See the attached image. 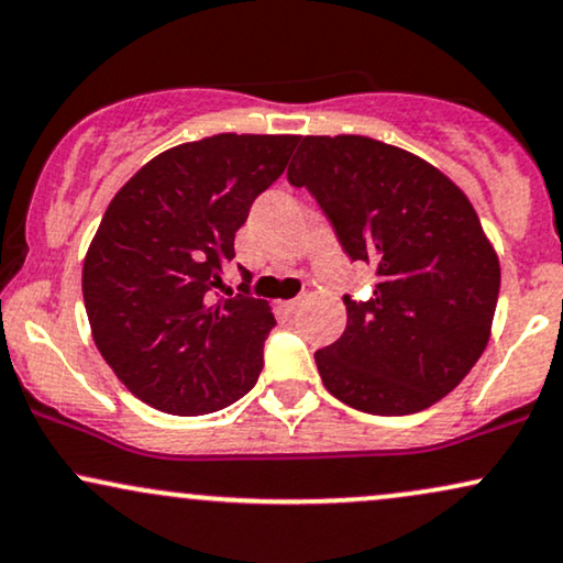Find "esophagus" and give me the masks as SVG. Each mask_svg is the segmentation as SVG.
Instances as JSON below:
<instances>
[{
  "label": "esophagus",
  "mask_w": 563,
  "mask_h": 563,
  "mask_svg": "<svg viewBox=\"0 0 563 563\" xmlns=\"http://www.w3.org/2000/svg\"><path fill=\"white\" fill-rule=\"evenodd\" d=\"M300 305H302V297H295V300H287V302H284V308H287L289 313H295V310L300 308Z\"/></svg>",
  "instance_id": "34e87169"
}]
</instances>
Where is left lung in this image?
Returning <instances> with one entry per match:
<instances>
[{"instance_id":"left-lung-1","label":"left lung","mask_w":563,"mask_h":563,"mask_svg":"<svg viewBox=\"0 0 563 563\" xmlns=\"http://www.w3.org/2000/svg\"><path fill=\"white\" fill-rule=\"evenodd\" d=\"M350 261L376 274L344 295L346 329L316 352L323 386L367 415H412L483 355L501 268L467 196L422 158L363 135H308L287 169Z\"/></svg>"}]
</instances>
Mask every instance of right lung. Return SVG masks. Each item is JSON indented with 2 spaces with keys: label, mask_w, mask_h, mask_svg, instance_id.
<instances>
[{
  "label": "right lung",
  "mask_w": 563,
  "mask_h": 563,
  "mask_svg": "<svg viewBox=\"0 0 563 563\" xmlns=\"http://www.w3.org/2000/svg\"><path fill=\"white\" fill-rule=\"evenodd\" d=\"M295 135H213L164 151L117 192L82 263L101 357L137 399L208 415L245 397L276 321L240 268L219 295L234 234L282 177Z\"/></svg>",
  "instance_id": "right-lung-1"
}]
</instances>
